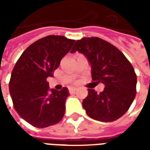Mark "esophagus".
<instances>
[{
    "label": "esophagus",
    "mask_w": 150,
    "mask_h": 150,
    "mask_svg": "<svg viewBox=\"0 0 150 150\" xmlns=\"http://www.w3.org/2000/svg\"><path fill=\"white\" fill-rule=\"evenodd\" d=\"M75 90H76V89H75V88H69V92H70L71 94H74V93L75 92Z\"/></svg>",
    "instance_id": "esophagus-1"
}]
</instances>
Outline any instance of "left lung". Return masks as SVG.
<instances>
[{"label":"left lung","instance_id":"obj_1","mask_svg":"<svg viewBox=\"0 0 150 150\" xmlns=\"http://www.w3.org/2000/svg\"><path fill=\"white\" fill-rule=\"evenodd\" d=\"M83 54L91 66L92 81L102 83L98 94L88 89L83 107L88 116L102 122H112L129 110L137 93V75L132 64L120 50L97 37L77 40L71 53Z\"/></svg>","mask_w":150,"mask_h":150}]
</instances>
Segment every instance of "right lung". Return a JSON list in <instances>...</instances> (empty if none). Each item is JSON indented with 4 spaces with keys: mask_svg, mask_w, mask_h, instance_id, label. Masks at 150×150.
<instances>
[{
    "mask_svg": "<svg viewBox=\"0 0 150 150\" xmlns=\"http://www.w3.org/2000/svg\"><path fill=\"white\" fill-rule=\"evenodd\" d=\"M75 41L49 35L28 46L16 62L8 83L13 107L21 118L36 128L59 123L65 113L68 89H50L52 77L61 59Z\"/></svg>",
    "mask_w": 150,
    "mask_h": 150,
    "instance_id": "1",
    "label": "right lung"
}]
</instances>
